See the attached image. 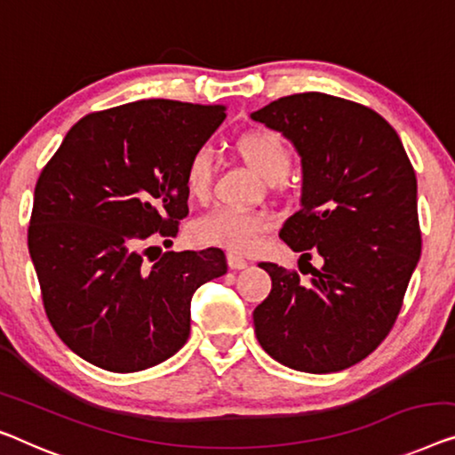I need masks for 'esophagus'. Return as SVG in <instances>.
Instances as JSON below:
<instances>
[{
    "mask_svg": "<svg viewBox=\"0 0 455 455\" xmlns=\"http://www.w3.org/2000/svg\"><path fill=\"white\" fill-rule=\"evenodd\" d=\"M228 265L229 268H234V271H240V268H246L248 267V260L243 259L240 254H228Z\"/></svg>",
    "mask_w": 455,
    "mask_h": 455,
    "instance_id": "obj_1",
    "label": "esophagus"
}]
</instances>
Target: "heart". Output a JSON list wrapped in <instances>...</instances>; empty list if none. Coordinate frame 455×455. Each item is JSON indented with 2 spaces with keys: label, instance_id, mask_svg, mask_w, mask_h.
<instances>
[{
  "label": "heart",
  "instance_id": "1",
  "mask_svg": "<svg viewBox=\"0 0 455 455\" xmlns=\"http://www.w3.org/2000/svg\"><path fill=\"white\" fill-rule=\"evenodd\" d=\"M235 151L250 170L260 179L279 182L291 168V151L275 131L252 129L234 143ZM213 156L207 148L196 149L184 168V188L193 201H205L212 190ZM273 228V217L265 212L240 209H213L190 226V238L203 246L226 248L229 252H250L259 246L262 235Z\"/></svg>",
  "mask_w": 455,
  "mask_h": 455
}]
</instances>
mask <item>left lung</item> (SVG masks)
I'll return each instance as SVG.
<instances>
[{
	"mask_svg": "<svg viewBox=\"0 0 455 455\" xmlns=\"http://www.w3.org/2000/svg\"><path fill=\"white\" fill-rule=\"evenodd\" d=\"M301 157V209L281 238L312 279L260 262L273 281L254 309L260 347L307 373L347 370L373 353L403 307L420 259L417 176L386 118L345 98L304 92L250 115Z\"/></svg>",
	"mask_w": 455,
	"mask_h": 455,
	"instance_id": "obj_1",
	"label": "left lung"
}]
</instances>
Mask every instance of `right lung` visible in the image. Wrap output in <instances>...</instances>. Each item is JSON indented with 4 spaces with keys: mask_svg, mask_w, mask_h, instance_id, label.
<instances>
[{
    "mask_svg": "<svg viewBox=\"0 0 455 455\" xmlns=\"http://www.w3.org/2000/svg\"><path fill=\"white\" fill-rule=\"evenodd\" d=\"M223 118V107L123 104L77 121L41 172L30 259L52 328L88 363L131 373L170 359L190 334L193 293L228 273L220 248L154 265L140 252L156 232H179L184 168Z\"/></svg>",
    "mask_w": 455,
    "mask_h": 455,
    "instance_id": "obj_1",
    "label": "right lung"
}]
</instances>
